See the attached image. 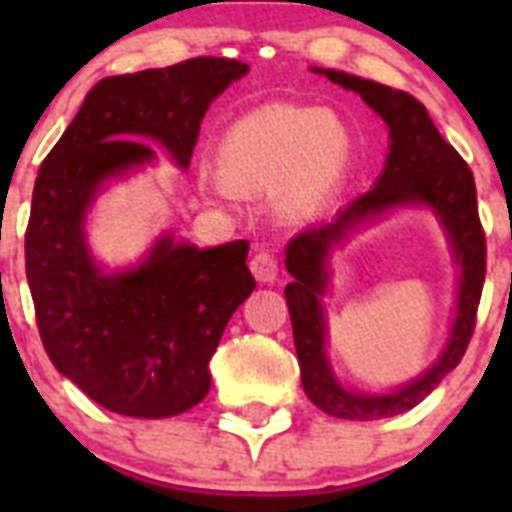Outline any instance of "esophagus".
<instances>
[{
    "label": "esophagus",
    "instance_id": "obj_1",
    "mask_svg": "<svg viewBox=\"0 0 512 512\" xmlns=\"http://www.w3.org/2000/svg\"><path fill=\"white\" fill-rule=\"evenodd\" d=\"M249 271L255 276L257 281H263V284H273L276 276H279V263H276V257L271 252H265V249H257L255 255L249 257Z\"/></svg>",
    "mask_w": 512,
    "mask_h": 512
}]
</instances>
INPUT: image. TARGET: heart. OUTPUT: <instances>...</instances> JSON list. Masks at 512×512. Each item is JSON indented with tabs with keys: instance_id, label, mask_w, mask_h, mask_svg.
<instances>
[{
	"instance_id": "heart-1",
	"label": "heart",
	"mask_w": 512,
	"mask_h": 512,
	"mask_svg": "<svg viewBox=\"0 0 512 512\" xmlns=\"http://www.w3.org/2000/svg\"><path fill=\"white\" fill-rule=\"evenodd\" d=\"M350 154L353 140L337 114L273 103L241 116L228 130L220 167L228 185L239 191L284 185V207L305 212L335 191L348 172Z\"/></svg>"
}]
</instances>
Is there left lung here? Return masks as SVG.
<instances>
[{"mask_svg":"<svg viewBox=\"0 0 512 512\" xmlns=\"http://www.w3.org/2000/svg\"><path fill=\"white\" fill-rule=\"evenodd\" d=\"M313 71H319L329 82L340 84L345 90L358 92L366 106L382 116L390 132V154L372 191L350 201L332 223L305 228L289 241L287 271L292 284H287L284 297L292 316L300 377L308 398L321 412L340 420H382V417L409 412L412 406L420 404L460 364L468 350L486 276V236L478 220L476 183L465 159L441 138L425 106L409 92L332 68H313ZM412 203H425L437 212L450 233L455 259L461 265L453 335L437 364L404 389L380 397L345 391L336 382L323 350L326 322L320 297L328 280V252L358 224L384 214L388 208Z\"/></svg>","mask_w":512,"mask_h":512,"instance_id":"left-lung-1","label":"left lung"}]
</instances>
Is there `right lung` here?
<instances>
[{
    "label": "right lung",
    "mask_w": 512,
    "mask_h": 512,
    "mask_svg": "<svg viewBox=\"0 0 512 512\" xmlns=\"http://www.w3.org/2000/svg\"><path fill=\"white\" fill-rule=\"evenodd\" d=\"M249 66L191 58L100 79L39 167L26 228L36 327L60 374L116 414L162 420L209 393V358L255 289L249 241L199 249L164 233L130 271L103 273L84 215L111 177L151 164L154 140L191 164L209 103Z\"/></svg>",
    "instance_id": "1"
}]
</instances>
